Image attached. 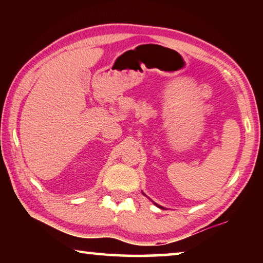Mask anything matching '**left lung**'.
I'll return each mask as SVG.
<instances>
[{
    "label": "left lung",
    "instance_id": "obj_1",
    "mask_svg": "<svg viewBox=\"0 0 263 263\" xmlns=\"http://www.w3.org/2000/svg\"><path fill=\"white\" fill-rule=\"evenodd\" d=\"M155 205H158V204H155ZM159 206V205H158ZM159 208H161V206H159ZM161 209H163V208H161Z\"/></svg>",
    "mask_w": 263,
    "mask_h": 263
}]
</instances>
